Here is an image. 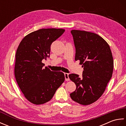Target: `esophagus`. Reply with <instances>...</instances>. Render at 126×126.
<instances>
[{
	"instance_id": "34e87169",
	"label": "esophagus",
	"mask_w": 126,
	"mask_h": 126,
	"mask_svg": "<svg viewBox=\"0 0 126 126\" xmlns=\"http://www.w3.org/2000/svg\"><path fill=\"white\" fill-rule=\"evenodd\" d=\"M64 76H65V81H69V80H70V79H69V74L64 73Z\"/></svg>"
}]
</instances>
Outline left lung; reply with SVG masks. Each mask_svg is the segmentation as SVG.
Listing matches in <instances>:
<instances>
[{"label": "left lung", "mask_w": 126, "mask_h": 126, "mask_svg": "<svg viewBox=\"0 0 126 126\" xmlns=\"http://www.w3.org/2000/svg\"><path fill=\"white\" fill-rule=\"evenodd\" d=\"M76 48L75 61L83 67L81 78L77 74L69 75L76 85L70 94L73 101L82 105H89L102 95L112 76L114 61L110 48L98 34L85 31L73 30Z\"/></svg>", "instance_id": "obj_1"}]
</instances>
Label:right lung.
<instances>
[{"instance_id":"1","label":"right lung","mask_w":126,"mask_h":126,"mask_svg":"<svg viewBox=\"0 0 126 126\" xmlns=\"http://www.w3.org/2000/svg\"><path fill=\"white\" fill-rule=\"evenodd\" d=\"M63 29H42L24 37L16 53L15 75L24 95L31 103L44 104L49 101L64 81L61 71L43 67L42 60L49 57L52 43L64 32Z\"/></svg>"}]
</instances>
